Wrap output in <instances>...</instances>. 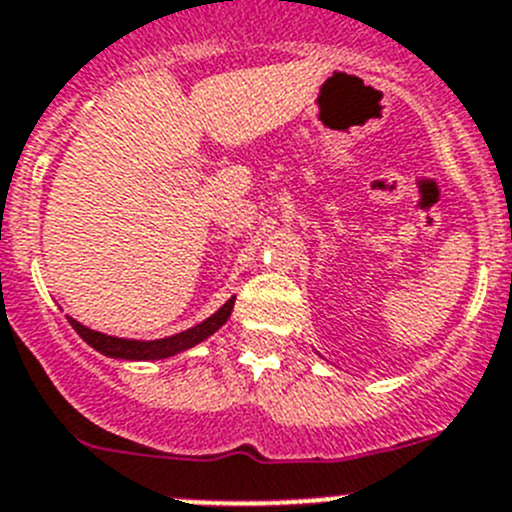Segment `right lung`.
<instances>
[{
  "label": "right lung",
  "mask_w": 512,
  "mask_h": 512,
  "mask_svg": "<svg viewBox=\"0 0 512 512\" xmlns=\"http://www.w3.org/2000/svg\"><path fill=\"white\" fill-rule=\"evenodd\" d=\"M233 302H236V297L228 299V302H225L213 317H208V320L200 322V325L190 327V330L177 332V335L172 337H162V340H149V342L103 335V332L91 330V327L70 320V317L68 320L70 325H73V330L78 332V335H81L91 348H96L101 355H109V358H119V360H162V358H170V355L182 353V350L192 348V345H198V342H203L205 337L213 335L215 330H220V327L228 322V317H231Z\"/></svg>",
  "instance_id": "right-lung-1"
}]
</instances>
